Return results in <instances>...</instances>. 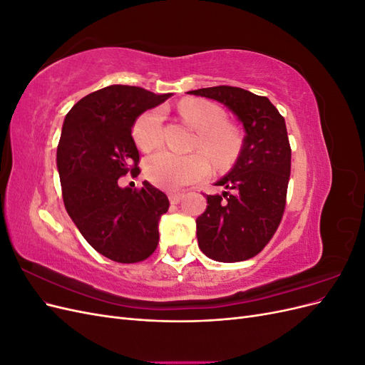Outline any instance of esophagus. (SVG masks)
<instances>
[{
	"instance_id": "34e87169",
	"label": "esophagus",
	"mask_w": 365,
	"mask_h": 365,
	"mask_svg": "<svg viewBox=\"0 0 365 365\" xmlns=\"http://www.w3.org/2000/svg\"><path fill=\"white\" fill-rule=\"evenodd\" d=\"M182 193H169V201L170 204H178L182 200Z\"/></svg>"
}]
</instances>
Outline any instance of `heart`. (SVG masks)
Masks as SVG:
<instances>
[{
	"instance_id": "1",
	"label": "heart",
	"mask_w": 365,
	"mask_h": 365,
	"mask_svg": "<svg viewBox=\"0 0 365 365\" xmlns=\"http://www.w3.org/2000/svg\"><path fill=\"white\" fill-rule=\"evenodd\" d=\"M180 113L196 132L193 149H202L217 165H224L235 158L239 150L237 132L225 125L224 111L217 105L202 98H185L180 103ZM163 108H150L138 115L132 137L137 146L149 152L163 143ZM146 176L163 189H181L200 181L208 175L210 163L201 152L190 155H176L170 150H160L146 163Z\"/></svg>"
}]
</instances>
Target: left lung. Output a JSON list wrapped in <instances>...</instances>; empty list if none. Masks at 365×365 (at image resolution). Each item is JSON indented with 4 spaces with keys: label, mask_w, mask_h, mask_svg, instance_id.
Segmentation results:
<instances>
[{
    "label": "left lung",
    "mask_w": 365,
    "mask_h": 365,
    "mask_svg": "<svg viewBox=\"0 0 365 365\" xmlns=\"http://www.w3.org/2000/svg\"><path fill=\"white\" fill-rule=\"evenodd\" d=\"M227 106L245 129L239 157L207 195L205 212L196 219L197 245L216 262H242L259 254L277 230L291 175V146L284 118L268 97L237 86L189 91Z\"/></svg>",
    "instance_id": "1"
}]
</instances>
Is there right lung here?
<instances>
[{
	"mask_svg": "<svg viewBox=\"0 0 365 365\" xmlns=\"http://www.w3.org/2000/svg\"><path fill=\"white\" fill-rule=\"evenodd\" d=\"M170 96L111 85L81 98L63 120L56 164L65 208L88 244L118 263L145 260L158 245L168 196L148 181L140 190L120 187L118 178L140 173L135 120Z\"/></svg>",
	"mask_w": 365,
	"mask_h": 365,
	"instance_id": "right-lung-1",
	"label": "right lung"
}]
</instances>
